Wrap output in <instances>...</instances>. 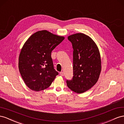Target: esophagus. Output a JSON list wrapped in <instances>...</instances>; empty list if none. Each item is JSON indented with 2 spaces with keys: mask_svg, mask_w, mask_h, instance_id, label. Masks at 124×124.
<instances>
[{
  "mask_svg": "<svg viewBox=\"0 0 124 124\" xmlns=\"http://www.w3.org/2000/svg\"><path fill=\"white\" fill-rule=\"evenodd\" d=\"M60 75H61V76H64V73H63V72H60Z\"/></svg>",
  "mask_w": 124,
  "mask_h": 124,
  "instance_id": "esophagus-1",
  "label": "esophagus"
}]
</instances>
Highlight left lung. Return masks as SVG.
<instances>
[{
  "mask_svg": "<svg viewBox=\"0 0 124 124\" xmlns=\"http://www.w3.org/2000/svg\"><path fill=\"white\" fill-rule=\"evenodd\" d=\"M73 49V76L67 86L75 93H82L93 87L99 78L101 61L99 50L87 35L77 33L68 37Z\"/></svg>",
  "mask_w": 124,
  "mask_h": 124,
  "instance_id": "obj_1",
  "label": "left lung"
}]
</instances>
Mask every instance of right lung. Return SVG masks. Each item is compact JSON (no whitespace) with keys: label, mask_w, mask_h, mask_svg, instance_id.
Instances as JSON below:
<instances>
[{"label":"right lung","mask_w":124,"mask_h":124,"mask_svg":"<svg viewBox=\"0 0 124 124\" xmlns=\"http://www.w3.org/2000/svg\"><path fill=\"white\" fill-rule=\"evenodd\" d=\"M64 39V37L43 30L31 35L25 42L19 55V69L30 89L35 91L46 89L58 75L51 54Z\"/></svg>","instance_id":"right-lung-1"}]
</instances>
